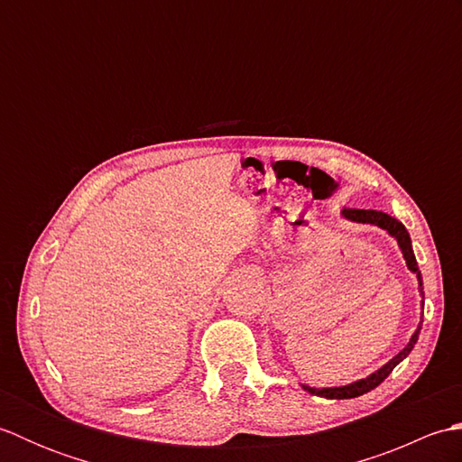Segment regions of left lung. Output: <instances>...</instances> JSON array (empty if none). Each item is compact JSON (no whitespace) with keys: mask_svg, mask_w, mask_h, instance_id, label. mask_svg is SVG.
<instances>
[{"mask_svg":"<svg viewBox=\"0 0 462 462\" xmlns=\"http://www.w3.org/2000/svg\"><path fill=\"white\" fill-rule=\"evenodd\" d=\"M341 216L346 220L351 222H357V224H371V226H377V228L385 230L391 238L397 242V246L403 254L407 268L415 273L417 283H419V296L423 298L420 300V310L425 308V291H423V276H420V270H419V263L415 258V252H413V244H411V236L403 224H401L393 216H389L387 212H381V210H343ZM420 326H423V311H420V321L415 329L413 336H411L407 346L401 349L393 359H389L385 365L379 367L375 373H371L365 379H359V381H353L347 383V385H341V387H310V385H301L303 389L308 391L311 395H318V397H326V399H353V397H359L363 393H369L371 389H375L379 383L385 381L389 377V373L393 371L401 361H403L411 351H413L415 343L419 339V333H420Z\"/></svg>","mask_w":462,"mask_h":462,"instance_id":"left-lung-1","label":"left lung"}]
</instances>
